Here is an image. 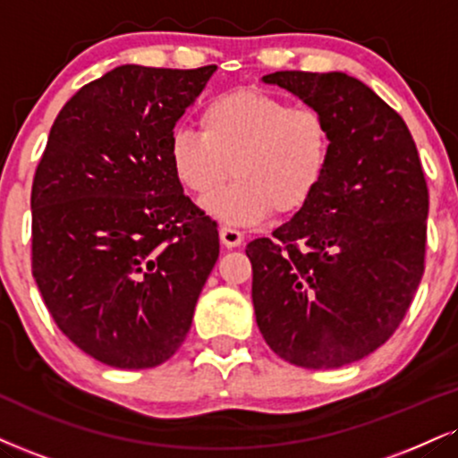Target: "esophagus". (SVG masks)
Masks as SVG:
<instances>
[{
  "label": "esophagus",
  "mask_w": 458,
  "mask_h": 458,
  "mask_svg": "<svg viewBox=\"0 0 458 458\" xmlns=\"http://www.w3.org/2000/svg\"><path fill=\"white\" fill-rule=\"evenodd\" d=\"M219 239H222V243L228 247V250H233V247H239L243 243V233L236 228H230V225H224L222 230H219Z\"/></svg>",
  "instance_id": "1"
}]
</instances>
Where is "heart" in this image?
I'll return each instance as SVG.
<instances>
[{
	"instance_id": "b5f03b06",
	"label": "heart",
	"mask_w": 458,
	"mask_h": 458,
	"mask_svg": "<svg viewBox=\"0 0 458 458\" xmlns=\"http://www.w3.org/2000/svg\"><path fill=\"white\" fill-rule=\"evenodd\" d=\"M330 157V125L318 108L262 91L215 98L200 113V134L176 128L168 139L170 170L191 194L208 196L233 168V183L205 200V211L230 225L262 222L273 207L301 208L322 185Z\"/></svg>"
}]
</instances>
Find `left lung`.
<instances>
[{
	"label": "left lung",
	"instance_id": "1",
	"mask_svg": "<svg viewBox=\"0 0 458 458\" xmlns=\"http://www.w3.org/2000/svg\"><path fill=\"white\" fill-rule=\"evenodd\" d=\"M267 85L318 108L333 157L273 239L247 245L264 341L296 367L337 369L384 345L424 271L428 191L405 121L345 72H275Z\"/></svg>",
	"mask_w": 458,
	"mask_h": 458
}]
</instances>
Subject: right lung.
<instances>
[{
	"instance_id": "obj_1",
	"label": "right lung",
	"mask_w": 458,
	"mask_h": 458,
	"mask_svg": "<svg viewBox=\"0 0 458 458\" xmlns=\"http://www.w3.org/2000/svg\"><path fill=\"white\" fill-rule=\"evenodd\" d=\"M215 70L106 72L59 110L38 164L34 279L59 330L108 367L166 362L217 262V225L168 164L176 121Z\"/></svg>"
}]
</instances>
